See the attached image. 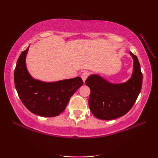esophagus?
I'll use <instances>...</instances> for the list:
<instances>
[{
	"label": "esophagus",
	"mask_w": 158,
	"mask_h": 158,
	"mask_svg": "<svg viewBox=\"0 0 158 158\" xmlns=\"http://www.w3.org/2000/svg\"><path fill=\"white\" fill-rule=\"evenodd\" d=\"M89 76V73L88 72H84V73H82V75H81V77H82V81L83 82H85V80L87 78V77Z\"/></svg>",
	"instance_id": "obj_1"
}]
</instances>
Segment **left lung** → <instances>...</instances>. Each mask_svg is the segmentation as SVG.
<instances>
[{
    "mask_svg": "<svg viewBox=\"0 0 158 158\" xmlns=\"http://www.w3.org/2000/svg\"><path fill=\"white\" fill-rule=\"evenodd\" d=\"M133 65L127 81L113 83L98 74H92L85 84L90 89L88 104L93 114L99 119L111 120L125 115L132 108L142 87L143 75L138 58L130 52Z\"/></svg>",
    "mask_w": 158,
    "mask_h": 158,
    "instance_id": "1",
    "label": "left lung"
}]
</instances>
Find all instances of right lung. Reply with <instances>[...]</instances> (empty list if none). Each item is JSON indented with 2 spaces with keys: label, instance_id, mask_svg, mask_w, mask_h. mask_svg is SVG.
<instances>
[{
  "label": "right lung",
  "instance_id": "1",
  "mask_svg": "<svg viewBox=\"0 0 158 158\" xmlns=\"http://www.w3.org/2000/svg\"><path fill=\"white\" fill-rule=\"evenodd\" d=\"M29 47L21 53L14 73L16 90L28 110L36 115L54 117L66 107L70 98L83 84L81 77L44 82L35 79L29 73L26 56Z\"/></svg>",
  "mask_w": 158,
  "mask_h": 158
}]
</instances>
